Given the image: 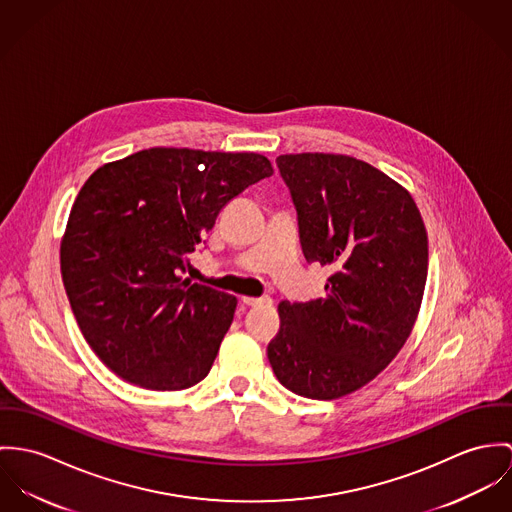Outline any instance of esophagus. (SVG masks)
<instances>
[{
	"label": "esophagus",
	"instance_id": "esophagus-1",
	"mask_svg": "<svg viewBox=\"0 0 512 512\" xmlns=\"http://www.w3.org/2000/svg\"><path fill=\"white\" fill-rule=\"evenodd\" d=\"M241 302L245 306H261V304H271L273 300L269 296H261V298H251V296H241Z\"/></svg>",
	"mask_w": 512,
	"mask_h": 512
}]
</instances>
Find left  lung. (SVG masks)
Segmentation results:
<instances>
[{"instance_id": "obj_1", "label": "left lung", "mask_w": 512, "mask_h": 512, "mask_svg": "<svg viewBox=\"0 0 512 512\" xmlns=\"http://www.w3.org/2000/svg\"><path fill=\"white\" fill-rule=\"evenodd\" d=\"M308 263L330 265L326 296L281 302L267 347L288 391L332 400L373 381L408 340L428 277L422 216L398 182L347 155L277 159Z\"/></svg>"}]
</instances>
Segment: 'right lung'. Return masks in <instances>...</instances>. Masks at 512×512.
Listing matches in <instances>:
<instances>
[{
    "mask_svg": "<svg viewBox=\"0 0 512 512\" xmlns=\"http://www.w3.org/2000/svg\"><path fill=\"white\" fill-rule=\"evenodd\" d=\"M271 174L257 153L153 147L84 182L60 273L82 336L115 375L180 391L210 373L237 298L180 273L229 200Z\"/></svg>",
    "mask_w": 512,
    "mask_h": 512,
    "instance_id": "right-lung-1",
    "label": "right lung"
}]
</instances>
